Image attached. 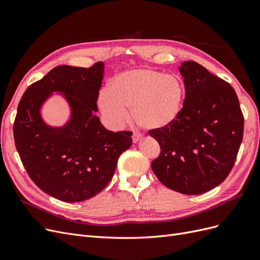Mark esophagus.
I'll list each match as a JSON object with an SVG mask.
<instances>
[{"mask_svg": "<svg viewBox=\"0 0 260 260\" xmlns=\"http://www.w3.org/2000/svg\"><path fill=\"white\" fill-rule=\"evenodd\" d=\"M141 137H142V135H141L140 132L135 131V132H133V135H132V141H133V142H135V143H137L138 141L141 139Z\"/></svg>", "mask_w": 260, "mask_h": 260, "instance_id": "obj_1", "label": "esophagus"}]
</instances>
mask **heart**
Segmentation results:
<instances>
[{
    "mask_svg": "<svg viewBox=\"0 0 260 260\" xmlns=\"http://www.w3.org/2000/svg\"><path fill=\"white\" fill-rule=\"evenodd\" d=\"M184 84L178 77L151 68L131 69L118 74L100 94L99 104L106 119L122 124L132 116L145 129L160 130L174 123L182 111Z\"/></svg>",
    "mask_w": 260,
    "mask_h": 260,
    "instance_id": "obj_1",
    "label": "heart"
}]
</instances>
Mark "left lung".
<instances>
[{
    "label": "left lung",
    "instance_id": "obj_1",
    "mask_svg": "<svg viewBox=\"0 0 260 260\" xmlns=\"http://www.w3.org/2000/svg\"><path fill=\"white\" fill-rule=\"evenodd\" d=\"M185 98L170 127L149 130L160 146L152 169L176 192L196 195L229 176L243 139L244 116L234 89L198 62H182Z\"/></svg>",
    "mask_w": 260,
    "mask_h": 260
}]
</instances>
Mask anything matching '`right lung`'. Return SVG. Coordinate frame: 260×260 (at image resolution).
I'll use <instances>...</instances> for the list:
<instances>
[{"label":"right lung","instance_id":"1","mask_svg":"<svg viewBox=\"0 0 260 260\" xmlns=\"http://www.w3.org/2000/svg\"><path fill=\"white\" fill-rule=\"evenodd\" d=\"M103 73V61L89 68L57 66L29 85L18 104L14 139L23 167L39 188L62 202L100 193L132 144L131 131H109L94 115ZM52 91L64 92L72 107V118L61 128L49 127L40 115Z\"/></svg>","mask_w":260,"mask_h":260}]
</instances>
